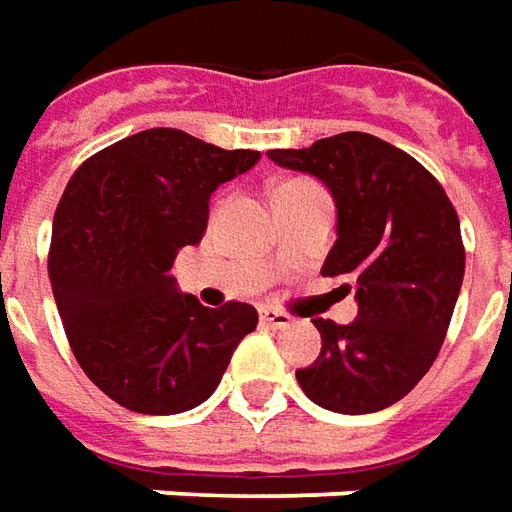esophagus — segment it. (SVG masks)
<instances>
[{
	"mask_svg": "<svg viewBox=\"0 0 512 512\" xmlns=\"http://www.w3.org/2000/svg\"><path fill=\"white\" fill-rule=\"evenodd\" d=\"M262 323H264V326H270V329H290L292 317L284 315V312H278V309H270V306H264V309H262Z\"/></svg>",
	"mask_w": 512,
	"mask_h": 512,
	"instance_id": "obj_1",
	"label": "esophagus"
}]
</instances>
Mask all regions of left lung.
Returning a JSON list of instances; mask_svg holds the SVG:
<instances>
[{
    "mask_svg": "<svg viewBox=\"0 0 512 512\" xmlns=\"http://www.w3.org/2000/svg\"><path fill=\"white\" fill-rule=\"evenodd\" d=\"M267 158L331 192L337 242L320 273L351 278L357 301L348 326L312 320L320 357L295 379L323 410H384L424 379L449 329L465 273L457 211L412 155L370 133H340Z\"/></svg>",
    "mask_w": 512,
    "mask_h": 512,
    "instance_id": "8db88e82",
    "label": "left lung"
}]
</instances>
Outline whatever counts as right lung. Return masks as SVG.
Returning <instances> with one entry per match:
<instances>
[{
  "label": "right lung",
  "mask_w": 512,
  "mask_h": 512,
  "mask_svg": "<svg viewBox=\"0 0 512 512\" xmlns=\"http://www.w3.org/2000/svg\"><path fill=\"white\" fill-rule=\"evenodd\" d=\"M259 158L153 128L72 175L52 220V295L80 368L116 404L144 415L195 410L256 329L250 303L209 309L178 290L172 264L200 245L214 189Z\"/></svg>",
  "instance_id": "1"
}]
</instances>
